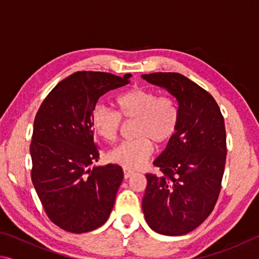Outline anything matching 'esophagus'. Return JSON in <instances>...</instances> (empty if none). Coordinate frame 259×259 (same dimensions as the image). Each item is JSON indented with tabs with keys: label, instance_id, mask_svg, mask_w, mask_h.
<instances>
[{
	"label": "esophagus",
	"instance_id": "obj_1",
	"mask_svg": "<svg viewBox=\"0 0 259 259\" xmlns=\"http://www.w3.org/2000/svg\"><path fill=\"white\" fill-rule=\"evenodd\" d=\"M123 175H124V179H128L134 175V171H131V170L128 169H123Z\"/></svg>",
	"mask_w": 259,
	"mask_h": 259
}]
</instances>
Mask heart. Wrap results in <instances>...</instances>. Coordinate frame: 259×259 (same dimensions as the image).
<instances>
[{
	"label": "heart",
	"mask_w": 259,
	"mask_h": 259,
	"mask_svg": "<svg viewBox=\"0 0 259 259\" xmlns=\"http://www.w3.org/2000/svg\"><path fill=\"white\" fill-rule=\"evenodd\" d=\"M119 113L98 105L91 113V123L105 142L113 143L119 137L124 120L137 121L135 136L137 139L124 142L108 153V160L126 169L142 166L153 154V144L164 146L178 129L179 114L172 98L159 97L155 91L137 87L116 98Z\"/></svg>",
	"instance_id": "1"
}]
</instances>
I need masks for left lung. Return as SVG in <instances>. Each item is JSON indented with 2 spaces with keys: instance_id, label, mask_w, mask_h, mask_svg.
<instances>
[{
  "instance_id": "obj_1",
  "label": "left lung",
  "mask_w": 259,
  "mask_h": 259,
  "mask_svg": "<svg viewBox=\"0 0 259 259\" xmlns=\"http://www.w3.org/2000/svg\"><path fill=\"white\" fill-rule=\"evenodd\" d=\"M142 77L168 91L179 114L176 135L153 162L161 175H146L144 217L156 233L184 235L202 224L217 202L226 160L224 117L212 96L182 74Z\"/></svg>"
}]
</instances>
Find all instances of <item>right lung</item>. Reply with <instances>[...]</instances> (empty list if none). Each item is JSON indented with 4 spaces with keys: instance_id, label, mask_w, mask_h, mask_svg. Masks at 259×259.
<instances>
[{
    "instance_id": "obj_1",
    "label": "right lung",
    "mask_w": 259,
    "mask_h": 259,
    "mask_svg": "<svg viewBox=\"0 0 259 259\" xmlns=\"http://www.w3.org/2000/svg\"><path fill=\"white\" fill-rule=\"evenodd\" d=\"M102 72H77L59 82L35 116L30 143L32 182L48 217L71 233H87L107 221L123 179L120 165H94L91 113L109 90L129 83Z\"/></svg>"
}]
</instances>
